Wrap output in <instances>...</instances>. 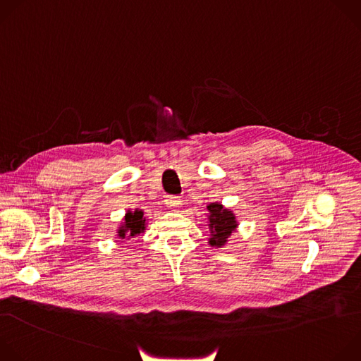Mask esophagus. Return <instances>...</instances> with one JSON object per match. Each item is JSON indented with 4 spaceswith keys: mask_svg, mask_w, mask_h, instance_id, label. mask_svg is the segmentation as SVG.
I'll return each mask as SVG.
<instances>
[{
    "mask_svg": "<svg viewBox=\"0 0 361 361\" xmlns=\"http://www.w3.org/2000/svg\"><path fill=\"white\" fill-rule=\"evenodd\" d=\"M164 201H166V205L169 208H171V209H177L180 207V204H181V200L178 197H176V195H167Z\"/></svg>",
    "mask_w": 361,
    "mask_h": 361,
    "instance_id": "obj_1",
    "label": "esophagus"
}]
</instances>
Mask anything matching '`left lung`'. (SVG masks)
Masks as SVG:
<instances>
[{
    "label": "left lung",
    "mask_w": 361,
    "mask_h": 361,
    "mask_svg": "<svg viewBox=\"0 0 361 361\" xmlns=\"http://www.w3.org/2000/svg\"><path fill=\"white\" fill-rule=\"evenodd\" d=\"M207 208L209 211L208 228L211 231V238L208 239V243L211 247L222 248L238 226L235 214L219 202H212Z\"/></svg>",
    "instance_id": "1"
}]
</instances>
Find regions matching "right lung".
I'll return each instance as SVG.
<instances>
[{"instance_id":"right-lung-1","label":"right lung","mask_w":361,"mask_h":361,"mask_svg":"<svg viewBox=\"0 0 361 361\" xmlns=\"http://www.w3.org/2000/svg\"><path fill=\"white\" fill-rule=\"evenodd\" d=\"M145 229H146V218L143 216V211L140 209L128 211V214L125 215V222H122V225H120L117 229V236L120 239L133 238L140 232H145Z\"/></svg>"}]
</instances>
